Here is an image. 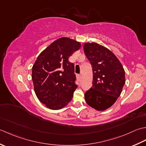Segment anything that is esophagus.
I'll return each mask as SVG.
<instances>
[{
  "instance_id": "34e87169",
  "label": "esophagus",
  "mask_w": 146,
  "mask_h": 146,
  "mask_svg": "<svg viewBox=\"0 0 146 146\" xmlns=\"http://www.w3.org/2000/svg\"><path fill=\"white\" fill-rule=\"evenodd\" d=\"M81 76L80 75V74H77V79L78 81H80L81 80Z\"/></svg>"
}]
</instances>
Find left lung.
<instances>
[{"label": "left lung", "instance_id": "left-lung-1", "mask_svg": "<svg viewBox=\"0 0 146 146\" xmlns=\"http://www.w3.org/2000/svg\"><path fill=\"white\" fill-rule=\"evenodd\" d=\"M93 68V86L84 94L88 105L97 111H105L113 105L125 82V70L115 55L97 43L83 46Z\"/></svg>", "mask_w": 146, "mask_h": 146}]
</instances>
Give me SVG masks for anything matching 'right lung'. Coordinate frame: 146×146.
Here are the masks:
<instances>
[{
  "mask_svg": "<svg viewBox=\"0 0 146 146\" xmlns=\"http://www.w3.org/2000/svg\"><path fill=\"white\" fill-rule=\"evenodd\" d=\"M81 45L69 38H59L41 52L32 67L35 94L50 110L63 108L72 99L77 85L69 57Z\"/></svg>",
  "mask_w": 146,
  "mask_h": 146,
  "instance_id": "add662e5",
  "label": "right lung"
}]
</instances>
